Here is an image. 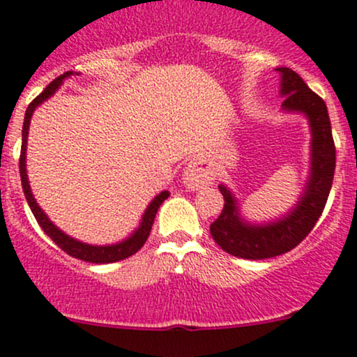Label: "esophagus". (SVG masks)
Returning a JSON list of instances; mask_svg holds the SVG:
<instances>
[{"mask_svg":"<svg viewBox=\"0 0 357 357\" xmlns=\"http://www.w3.org/2000/svg\"><path fill=\"white\" fill-rule=\"evenodd\" d=\"M185 185L190 190H200L213 181V174L205 162H191L185 171Z\"/></svg>","mask_w":357,"mask_h":357,"instance_id":"34e87169","label":"esophagus"}]
</instances>
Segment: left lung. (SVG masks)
I'll use <instances>...</instances> for the list:
<instances>
[{
    "label": "left lung",
    "mask_w": 357,
    "mask_h": 357,
    "mask_svg": "<svg viewBox=\"0 0 357 357\" xmlns=\"http://www.w3.org/2000/svg\"><path fill=\"white\" fill-rule=\"evenodd\" d=\"M280 73L282 109L301 112L311 128V166L306 188L296 207L280 219L267 224H250L239 215L234 195L224 185L222 213L210 224V234L224 251L246 260L279 257L296 248L314 227L328 200L335 171V144L325 100L305 84L291 68H277Z\"/></svg>",
    "instance_id": "1"
}]
</instances>
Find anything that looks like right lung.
<instances>
[{
	"label": "right lung",
	"mask_w": 357,
	"mask_h": 357,
	"mask_svg": "<svg viewBox=\"0 0 357 357\" xmlns=\"http://www.w3.org/2000/svg\"><path fill=\"white\" fill-rule=\"evenodd\" d=\"M70 75H73V71H66V73L59 75L58 78L51 82L32 102L29 104L27 111H25V119H24V128H22V150H20V178H22V188H24L25 198H27V204L30 210H32L33 217L39 222V226L43 227V231L46 232L47 236L56 243L59 248H61L65 253H68L70 257L78 258V260L89 261V264H112V261H119L125 260V258L131 257V255L137 253L142 246L145 245L147 241L150 229H152L153 219H155V213L159 210L162 202L169 197V191H160L145 210L144 217H142V222L138 226L137 231H133V234L130 238H126L125 241L116 243V245H109V246H93V245H87V243H82L78 239L70 238L68 234L58 229L54 224L47 219L46 213L43 212V208L37 205L36 198H33L32 191H30V185H29V178H27V169H25V159H27V137H29V126H30V118H32L33 111H36L37 106L47 100L56 90L59 89V85L63 84L65 78H68Z\"/></svg>",
	"instance_id": "1"
}]
</instances>
